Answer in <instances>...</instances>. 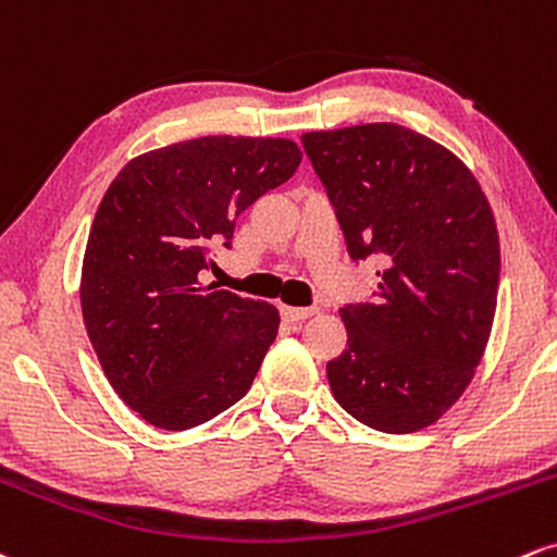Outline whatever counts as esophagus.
Masks as SVG:
<instances>
[{"instance_id":"34e87169","label":"esophagus","mask_w":557,"mask_h":557,"mask_svg":"<svg viewBox=\"0 0 557 557\" xmlns=\"http://www.w3.org/2000/svg\"><path fill=\"white\" fill-rule=\"evenodd\" d=\"M315 307H286L281 305V318L284 320H292V323H297V320H307L315 315Z\"/></svg>"}]
</instances>
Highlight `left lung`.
<instances>
[{
	"label": "left lung",
	"instance_id": "1",
	"mask_svg": "<svg viewBox=\"0 0 557 557\" xmlns=\"http://www.w3.org/2000/svg\"><path fill=\"white\" fill-rule=\"evenodd\" d=\"M355 263L377 265L368 302L342 307L336 401L381 433L441 420L472 381L500 284L490 202L450 150L394 122L302 135Z\"/></svg>",
	"mask_w": 557,
	"mask_h": 557
}]
</instances>
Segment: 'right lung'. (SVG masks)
Here are the masks:
<instances>
[{
  "label": "right lung",
  "instance_id": "add662e5",
  "mask_svg": "<svg viewBox=\"0 0 557 557\" xmlns=\"http://www.w3.org/2000/svg\"><path fill=\"white\" fill-rule=\"evenodd\" d=\"M299 161L284 137H195L137 156L109 185L83 258V320L111 388L146 422L198 428L250 391L276 307L200 273Z\"/></svg>",
  "mask_w": 557,
  "mask_h": 557
}]
</instances>
